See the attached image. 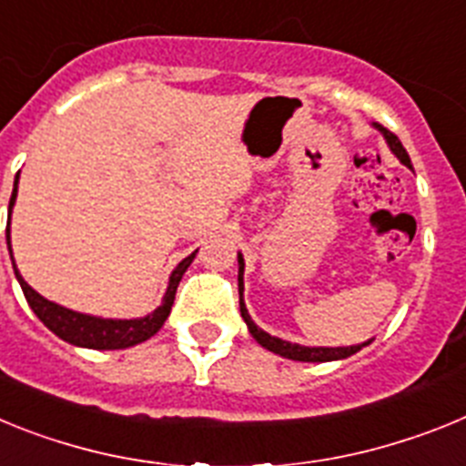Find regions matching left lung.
<instances>
[{"instance_id":"8db88e82","label":"left lung","mask_w":466,"mask_h":466,"mask_svg":"<svg viewBox=\"0 0 466 466\" xmlns=\"http://www.w3.org/2000/svg\"><path fill=\"white\" fill-rule=\"evenodd\" d=\"M376 127L380 130L382 135H385L387 144H390V149H392V154L397 156L399 160H401L403 166L410 167V158L409 154H406V149H403V144L399 142V137L394 133H390L387 127H382L380 123H376ZM238 263H240V270H238V291H240V315L242 319L247 322V327H249V333H252L254 339H257L258 345H263L266 350H270V352H275V355L279 357H287V360H294V361H333V360H345V357L355 355L357 350H361L364 345L369 343H361V345H350V348H306V345H296V343H287V340L282 339H275V336H270V333L261 331V329L257 327V324L252 322V317H249V312H247L245 308V300H242V289H245V284H242V273H245V261H242V254L238 257Z\"/></svg>"}]
</instances>
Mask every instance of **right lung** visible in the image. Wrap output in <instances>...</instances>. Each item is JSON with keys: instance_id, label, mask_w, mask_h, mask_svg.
Returning <instances> with one entry per match:
<instances>
[{"instance_id": "right-lung-1", "label": "right lung", "mask_w": 466, "mask_h": 466, "mask_svg": "<svg viewBox=\"0 0 466 466\" xmlns=\"http://www.w3.org/2000/svg\"><path fill=\"white\" fill-rule=\"evenodd\" d=\"M15 193H18V177L14 182V193H11V200H8V221H11V209H14L15 203ZM6 242H8V252H11V236L6 230ZM193 257L184 258L170 275V284H167L166 299L160 303L158 310H154L151 315L142 317V319H102V317H90L81 315V312L67 310V308L57 306L53 300H46L41 294H36L30 284L20 278L18 268H15V278H18L20 287H23V294L30 303V308L35 310V315L39 317L41 322L46 324L56 336H60L63 340L72 345H79V348H90V350H123V348H133V345L144 343L147 339H151L163 322L170 315V308L175 303L177 287H179V279L187 273V268L191 266Z\"/></svg>"}]
</instances>
